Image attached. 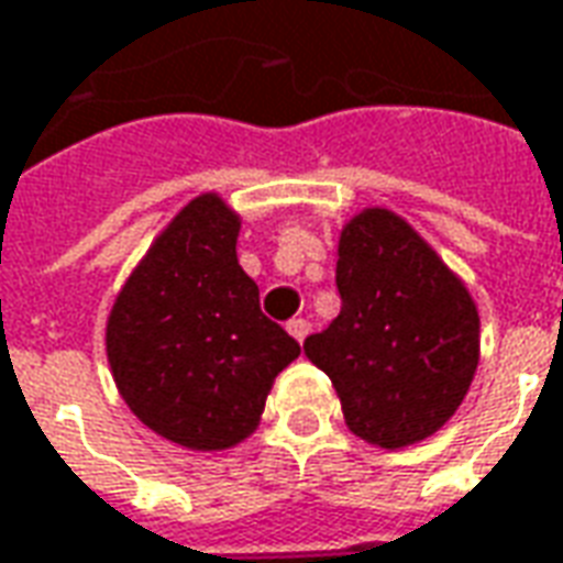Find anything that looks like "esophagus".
<instances>
[{"label": "esophagus", "instance_id": "1", "mask_svg": "<svg viewBox=\"0 0 563 563\" xmlns=\"http://www.w3.org/2000/svg\"><path fill=\"white\" fill-rule=\"evenodd\" d=\"M288 333L294 336V340H300V343H303L306 336H309V321H306V319H290L288 321Z\"/></svg>", "mask_w": 563, "mask_h": 563}]
</instances>
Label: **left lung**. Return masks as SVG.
I'll return each instance as SVG.
<instances>
[{"mask_svg":"<svg viewBox=\"0 0 563 563\" xmlns=\"http://www.w3.org/2000/svg\"><path fill=\"white\" fill-rule=\"evenodd\" d=\"M340 316L306 336L346 426L379 448L438 432L478 367V309L401 217L371 208L340 235Z\"/></svg>","mask_w":563,"mask_h":563,"instance_id":"8db88e82","label":"left lung"}]
</instances>
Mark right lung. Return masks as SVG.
<instances>
[{
    "instance_id": "obj_1",
    "label": "right lung",
    "mask_w": 563,
    "mask_h": 563,
    "mask_svg": "<svg viewBox=\"0 0 563 563\" xmlns=\"http://www.w3.org/2000/svg\"><path fill=\"white\" fill-rule=\"evenodd\" d=\"M239 217L217 196L186 205L128 278L107 324L112 377L153 432L223 451L257 429L300 343L260 312L235 257Z\"/></svg>"
}]
</instances>
